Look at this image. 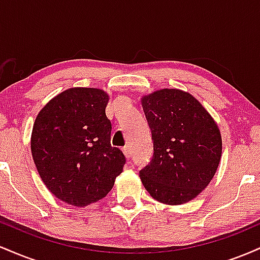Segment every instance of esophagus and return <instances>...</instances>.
Segmentation results:
<instances>
[{
  "mask_svg": "<svg viewBox=\"0 0 260 260\" xmlns=\"http://www.w3.org/2000/svg\"><path fill=\"white\" fill-rule=\"evenodd\" d=\"M122 150H123V153H124V155H126L127 159H129V157H131V148H129V145H126V147H123V148H122Z\"/></svg>",
  "mask_w": 260,
  "mask_h": 260,
  "instance_id": "34e87169",
  "label": "esophagus"
}]
</instances>
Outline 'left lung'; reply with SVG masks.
Returning a JSON list of instances; mask_svg holds the SVG:
<instances>
[{
	"label": "left lung",
	"mask_w": 260,
	"mask_h": 260,
	"mask_svg": "<svg viewBox=\"0 0 260 260\" xmlns=\"http://www.w3.org/2000/svg\"><path fill=\"white\" fill-rule=\"evenodd\" d=\"M154 154L139 171L143 186L169 205L192 201L208 186L221 157V134L198 100L178 89L142 99Z\"/></svg>",
	"instance_id": "obj_1"
}]
</instances>
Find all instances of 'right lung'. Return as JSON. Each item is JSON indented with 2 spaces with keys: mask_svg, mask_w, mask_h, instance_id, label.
<instances>
[{
  "mask_svg": "<svg viewBox=\"0 0 260 260\" xmlns=\"http://www.w3.org/2000/svg\"><path fill=\"white\" fill-rule=\"evenodd\" d=\"M109 96L95 88H71L39 112L31 133V154L50 192L76 207H85L112 189L126 164L111 145Z\"/></svg>",
  "mask_w": 260,
  "mask_h": 260,
  "instance_id": "add662e5",
  "label": "right lung"
}]
</instances>
